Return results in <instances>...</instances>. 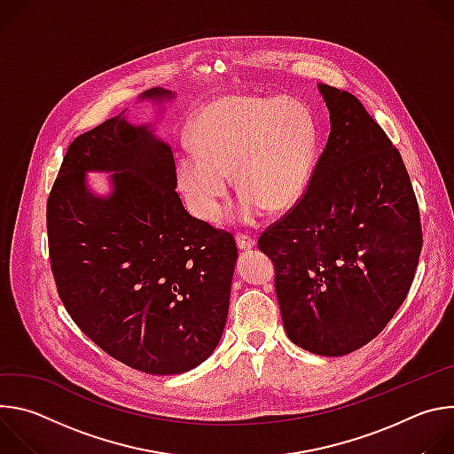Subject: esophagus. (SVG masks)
I'll return each mask as SVG.
<instances>
[{
	"instance_id": "1",
	"label": "esophagus",
	"mask_w": 454,
	"mask_h": 454,
	"mask_svg": "<svg viewBox=\"0 0 454 454\" xmlns=\"http://www.w3.org/2000/svg\"><path fill=\"white\" fill-rule=\"evenodd\" d=\"M235 240H237L239 249H251L254 246V239L251 235H246V233H237Z\"/></svg>"
}]
</instances>
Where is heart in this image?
<instances>
[{
	"instance_id": "b5f03b06",
	"label": "heart",
	"mask_w": 454,
	"mask_h": 454,
	"mask_svg": "<svg viewBox=\"0 0 454 454\" xmlns=\"http://www.w3.org/2000/svg\"><path fill=\"white\" fill-rule=\"evenodd\" d=\"M317 127L307 106L293 98L226 97L208 106L193 131V151L177 156L176 179L192 214L219 223L230 176L242 193L237 217L254 223L268 208L291 210L310 183Z\"/></svg>"
}]
</instances>
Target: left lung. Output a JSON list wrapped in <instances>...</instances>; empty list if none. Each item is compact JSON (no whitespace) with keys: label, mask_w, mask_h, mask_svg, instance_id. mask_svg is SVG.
<instances>
[{"label":"left lung","mask_w":454,"mask_h":454,"mask_svg":"<svg viewBox=\"0 0 454 454\" xmlns=\"http://www.w3.org/2000/svg\"><path fill=\"white\" fill-rule=\"evenodd\" d=\"M331 135L303 198L258 237L275 264L289 340L347 356L394 317L422 251L420 212L397 147L348 91L321 84Z\"/></svg>","instance_id":"left-lung-1"}]
</instances>
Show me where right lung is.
Instances as JSON below:
<instances>
[{"instance_id": "add662e5", "label": "right lung", "mask_w": 454, "mask_h": 454, "mask_svg": "<svg viewBox=\"0 0 454 454\" xmlns=\"http://www.w3.org/2000/svg\"><path fill=\"white\" fill-rule=\"evenodd\" d=\"M86 169L115 172L111 199L90 196ZM176 184L172 149L114 116L70 144L46 203L62 305L104 352L153 375L188 372L215 350L237 261L233 235L192 217Z\"/></svg>"}]
</instances>
